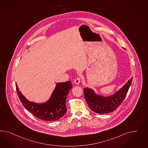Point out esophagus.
I'll use <instances>...</instances> for the list:
<instances>
[{"instance_id":"34e87169","label":"esophagus","mask_w":148,"mask_h":148,"mask_svg":"<svg viewBox=\"0 0 148 148\" xmlns=\"http://www.w3.org/2000/svg\"><path fill=\"white\" fill-rule=\"evenodd\" d=\"M80 81H81V79H80V77H77L75 79L74 82L75 84H77L80 83Z\"/></svg>"}]
</instances>
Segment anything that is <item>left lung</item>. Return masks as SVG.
I'll use <instances>...</instances> for the list:
<instances>
[{
	"instance_id": "1",
	"label": "left lung",
	"mask_w": 148,
	"mask_h": 148,
	"mask_svg": "<svg viewBox=\"0 0 148 148\" xmlns=\"http://www.w3.org/2000/svg\"><path fill=\"white\" fill-rule=\"evenodd\" d=\"M132 81V77L120 90L112 96L106 97L96 95L90 88H84V98L89 107L93 112L99 114H104L114 111L124 100Z\"/></svg>"
}]
</instances>
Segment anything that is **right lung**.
I'll return each instance as SVG.
<instances>
[{
    "label": "right lung",
    "mask_w": 148,
    "mask_h": 148,
    "mask_svg": "<svg viewBox=\"0 0 148 148\" xmlns=\"http://www.w3.org/2000/svg\"><path fill=\"white\" fill-rule=\"evenodd\" d=\"M16 86L17 94L25 108L40 120L53 121L60 120L67 112L66 101L69 90L72 88L71 81L58 83L51 99L44 104H36L29 102L19 91Z\"/></svg>",
    "instance_id": "right-lung-1"
}]
</instances>
